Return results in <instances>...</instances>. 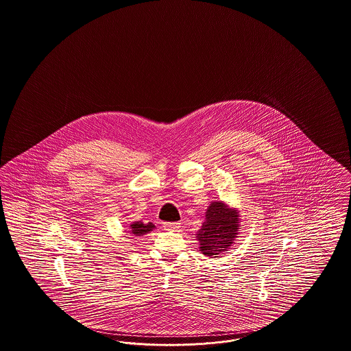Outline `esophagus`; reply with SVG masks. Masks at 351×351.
Returning <instances> with one entry per match:
<instances>
[{
	"label": "esophagus",
	"instance_id": "34e87169",
	"mask_svg": "<svg viewBox=\"0 0 351 351\" xmlns=\"http://www.w3.org/2000/svg\"><path fill=\"white\" fill-rule=\"evenodd\" d=\"M163 228L166 230V231H176V230H179L180 228V223H178V222H171V223H165L163 225Z\"/></svg>",
	"mask_w": 351,
	"mask_h": 351
}]
</instances>
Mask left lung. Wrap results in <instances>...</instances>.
<instances>
[{"mask_svg":"<svg viewBox=\"0 0 351 351\" xmlns=\"http://www.w3.org/2000/svg\"><path fill=\"white\" fill-rule=\"evenodd\" d=\"M240 214L223 201H211L205 213V222L196 234L199 251L208 257H218L227 252L240 231Z\"/></svg>","mask_w":351,"mask_h":351,"instance_id":"8db88e82","label":"left lung"}]
</instances>
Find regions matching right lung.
Wrapping results in <instances>:
<instances>
[{"label":"right lung","mask_w":351,"mask_h":351,"mask_svg":"<svg viewBox=\"0 0 351 351\" xmlns=\"http://www.w3.org/2000/svg\"><path fill=\"white\" fill-rule=\"evenodd\" d=\"M130 227V234L133 235V237H143L145 234H149L150 231H153L155 228L154 223H152V222H149V223H143V222H133L132 225L129 226Z\"/></svg>","instance_id":"add662e5"}]
</instances>
